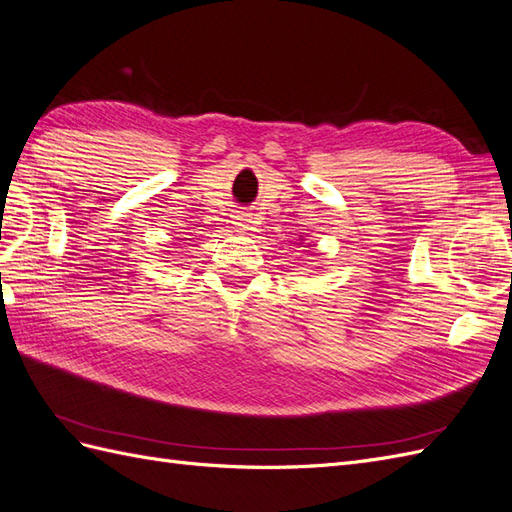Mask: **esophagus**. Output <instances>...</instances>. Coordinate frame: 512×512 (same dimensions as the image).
Wrapping results in <instances>:
<instances>
[{
	"label": "esophagus",
	"instance_id": "1",
	"mask_svg": "<svg viewBox=\"0 0 512 512\" xmlns=\"http://www.w3.org/2000/svg\"><path fill=\"white\" fill-rule=\"evenodd\" d=\"M232 219H234V226H237L239 230H252V213H247V211H239V213H234L232 215Z\"/></svg>",
	"mask_w": 512,
	"mask_h": 512
}]
</instances>
